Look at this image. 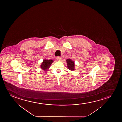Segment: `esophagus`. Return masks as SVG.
Instances as JSON below:
<instances>
[{
    "label": "esophagus",
    "instance_id": "34e87169",
    "mask_svg": "<svg viewBox=\"0 0 122 122\" xmlns=\"http://www.w3.org/2000/svg\"><path fill=\"white\" fill-rule=\"evenodd\" d=\"M56 59H57V60H61L62 58H61V57H60V56H57L56 57Z\"/></svg>",
    "mask_w": 122,
    "mask_h": 122
}]
</instances>
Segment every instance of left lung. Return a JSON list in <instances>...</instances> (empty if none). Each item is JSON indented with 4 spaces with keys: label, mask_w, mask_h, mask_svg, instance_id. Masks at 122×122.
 Instances as JSON below:
<instances>
[{
    "label": "left lung",
    "mask_w": 122,
    "mask_h": 122,
    "mask_svg": "<svg viewBox=\"0 0 122 122\" xmlns=\"http://www.w3.org/2000/svg\"><path fill=\"white\" fill-rule=\"evenodd\" d=\"M66 61L67 64V67L69 69L71 70H74V62L72 61L70 59H67Z\"/></svg>",
    "instance_id": "1"
}]
</instances>
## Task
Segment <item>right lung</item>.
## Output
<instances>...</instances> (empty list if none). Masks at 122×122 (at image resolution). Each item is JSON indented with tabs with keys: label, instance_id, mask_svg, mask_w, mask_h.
Listing matches in <instances>:
<instances>
[{
	"label": "right lung",
	"instance_id": "right-lung-1",
	"mask_svg": "<svg viewBox=\"0 0 122 122\" xmlns=\"http://www.w3.org/2000/svg\"><path fill=\"white\" fill-rule=\"evenodd\" d=\"M52 62H53V60H44L41 66V68L44 70H47L50 67V65H51Z\"/></svg>",
	"mask_w": 122,
	"mask_h": 122
}]
</instances>
